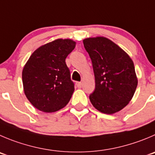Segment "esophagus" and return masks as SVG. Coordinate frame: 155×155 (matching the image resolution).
<instances>
[{
    "label": "esophagus",
    "mask_w": 155,
    "mask_h": 155,
    "mask_svg": "<svg viewBox=\"0 0 155 155\" xmlns=\"http://www.w3.org/2000/svg\"><path fill=\"white\" fill-rule=\"evenodd\" d=\"M76 86L78 87V88H81L82 87V83H81V82H77Z\"/></svg>",
    "instance_id": "1"
}]
</instances>
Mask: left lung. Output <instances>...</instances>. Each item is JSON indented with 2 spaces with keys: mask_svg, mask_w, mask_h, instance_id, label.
<instances>
[{
  "mask_svg": "<svg viewBox=\"0 0 155 155\" xmlns=\"http://www.w3.org/2000/svg\"><path fill=\"white\" fill-rule=\"evenodd\" d=\"M83 42L95 77V90L89 96L91 104L106 114L119 112L130 102L138 85L133 61L107 38H87Z\"/></svg>",
  "mask_w": 155,
  "mask_h": 155,
  "instance_id": "1",
  "label": "left lung"
}]
</instances>
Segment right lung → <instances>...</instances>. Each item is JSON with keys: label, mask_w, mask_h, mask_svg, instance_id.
<instances>
[{"label": "right lung", "mask_w": 155, "mask_h": 155, "mask_svg": "<svg viewBox=\"0 0 155 155\" xmlns=\"http://www.w3.org/2000/svg\"><path fill=\"white\" fill-rule=\"evenodd\" d=\"M71 39H58L31 54L22 73L23 90L32 105L45 113L65 107L74 91L65 58L75 48Z\"/></svg>", "instance_id": "right-lung-1"}]
</instances>
